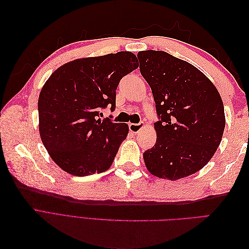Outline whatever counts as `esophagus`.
Masks as SVG:
<instances>
[{"mask_svg": "<svg viewBox=\"0 0 249 249\" xmlns=\"http://www.w3.org/2000/svg\"><path fill=\"white\" fill-rule=\"evenodd\" d=\"M130 131L133 133H139L143 127H144V123H140V124H129Z\"/></svg>", "mask_w": 249, "mask_h": 249, "instance_id": "esophagus-1", "label": "esophagus"}]
</instances>
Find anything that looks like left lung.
I'll use <instances>...</instances> for the list:
<instances>
[{
	"mask_svg": "<svg viewBox=\"0 0 249 249\" xmlns=\"http://www.w3.org/2000/svg\"><path fill=\"white\" fill-rule=\"evenodd\" d=\"M159 120L156 144L143 154L152 175L171 180L193 175L211 160L225 126L218 90L192 64L163 51L137 55Z\"/></svg>",
	"mask_w": 249,
	"mask_h": 249,
	"instance_id": "1",
	"label": "left lung"
}]
</instances>
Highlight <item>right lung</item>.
<instances>
[{"instance_id": "1", "label": "right lung", "mask_w": 249, "mask_h": 249, "mask_svg": "<svg viewBox=\"0 0 249 249\" xmlns=\"http://www.w3.org/2000/svg\"><path fill=\"white\" fill-rule=\"evenodd\" d=\"M138 66L133 53L118 52L73 60L52 73L38 99L39 133L60 168L77 177L110 168L129 126L101 120V110L115 109L119 81Z\"/></svg>"}]
</instances>
